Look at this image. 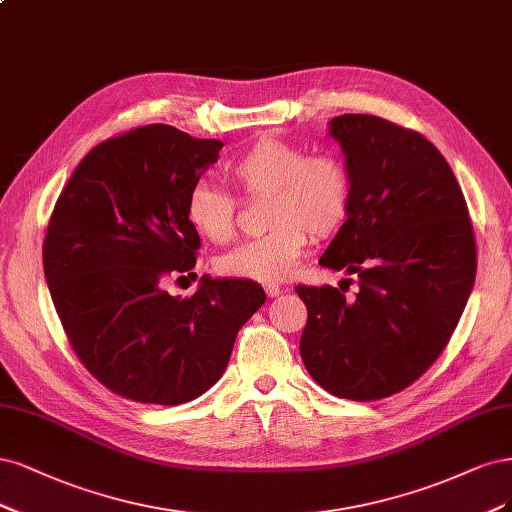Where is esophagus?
Instances as JSON below:
<instances>
[{
    "label": "esophagus",
    "instance_id": "34e87169",
    "mask_svg": "<svg viewBox=\"0 0 512 512\" xmlns=\"http://www.w3.org/2000/svg\"><path fill=\"white\" fill-rule=\"evenodd\" d=\"M263 289H266L268 298H276V295L283 293V287H280L278 283H266V285H263Z\"/></svg>",
    "mask_w": 512,
    "mask_h": 512
}]
</instances>
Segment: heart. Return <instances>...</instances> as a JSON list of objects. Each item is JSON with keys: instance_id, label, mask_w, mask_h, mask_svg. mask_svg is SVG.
Wrapping results in <instances>:
<instances>
[{"instance_id": "heart-1", "label": "heart", "mask_w": 512, "mask_h": 512, "mask_svg": "<svg viewBox=\"0 0 512 512\" xmlns=\"http://www.w3.org/2000/svg\"><path fill=\"white\" fill-rule=\"evenodd\" d=\"M227 178L246 195H268L266 223L272 227L217 259L225 276L280 280L300 263L310 236H334L349 217L351 174L332 153H310L302 146L263 136L227 163ZM191 227L202 238L223 244L236 232V197L212 183H197L185 204Z\"/></svg>"}]
</instances>
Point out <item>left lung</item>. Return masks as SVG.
Segmentation results:
<instances>
[{"mask_svg": "<svg viewBox=\"0 0 512 512\" xmlns=\"http://www.w3.org/2000/svg\"><path fill=\"white\" fill-rule=\"evenodd\" d=\"M329 136L353 191L319 263L357 274L359 291L295 287L308 308L300 353L325 391L370 402L415 383L449 344L476 276L474 229L451 166L419 131L342 114Z\"/></svg>", "mask_w": 512, "mask_h": 512, "instance_id": "1", "label": "left lung"}]
</instances>
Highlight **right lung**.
<instances>
[{"mask_svg": "<svg viewBox=\"0 0 512 512\" xmlns=\"http://www.w3.org/2000/svg\"><path fill=\"white\" fill-rule=\"evenodd\" d=\"M221 146L163 123L123 131L78 163L48 221L42 261L63 332L125 400L176 406L208 391L266 302L240 278H202L191 298L163 289L195 268L187 193Z\"/></svg>", "mask_w": 512, "mask_h": 512, "instance_id": "add662e5", "label": "right lung"}]
</instances>
